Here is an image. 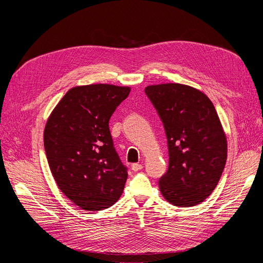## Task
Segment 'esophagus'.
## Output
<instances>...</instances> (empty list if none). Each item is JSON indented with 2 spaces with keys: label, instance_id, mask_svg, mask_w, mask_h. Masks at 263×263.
<instances>
[{
  "label": "esophagus",
  "instance_id": "esophagus-1",
  "mask_svg": "<svg viewBox=\"0 0 263 263\" xmlns=\"http://www.w3.org/2000/svg\"><path fill=\"white\" fill-rule=\"evenodd\" d=\"M142 168H144V166H142V164H140V163H133L132 164V170L135 172L141 170Z\"/></svg>",
  "mask_w": 263,
  "mask_h": 263
}]
</instances>
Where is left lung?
<instances>
[{"label": "left lung", "instance_id": "1", "mask_svg": "<svg viewBox=\"0 0 263 263\" xmlns=\"http://www.w3.org/2000/svg\"><path fill=\"white\" fill-rule=\"evenodd\" d=\"M145 92L164 126L169 168L159 180L170 204H201L218 184L227 159V138L208 95L180 83L148 85Z\"/></svg>", "mask_w": 263, "mask_h": 263}]
</instances>
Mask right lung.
I'll return each mask as SVG.
<instances>
[{
  "label": "right lung",
  "mask_w": 263,
  "mask_h": 263,
  "mask_svg": "<svg viewBox=\"0 0 263 263\" xmlns=\"http://www.w3.org/2000/svg\"><path fill=\"white\" fill-rule=\"evenodd\" d=\"M129 86L100 83L70 89L49 115L44 146L61 192L85 211H102L121 197L127 169L113 146L108 122Z\"/></svg>",
  "instance_id": "add662e5"
}]
</instances>
